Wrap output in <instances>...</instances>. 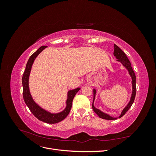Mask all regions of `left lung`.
Returning a JSON list of instances; mask_svg holds the SVG:
<instances>
[{"instance_id":"obj_1","label":"left lung","mask_w":156,"mask_h":156,"mask_svg":"<svg viewBox=\"0 0 156 156\" xmlns=\"http://www.w3.org/2000/svg\"><path fill=\"white\" fill-rule=\"evenodd\" d=\"M114 54L115 57L118 59V60L120 61V62H122V64H123L124 66L128 69L129 73L130 74V75L132 77V84H133V93H132L131 95V100L129 103V104L127 105V107L124 108L122 111L121 115L119 116V118H121L122 116H124L126 112L129 109V108L131 107V105H133V103L134 102L135 98V95H136V76L134 71L131 67V62L129 60L128 58L127 57L126 55L125 54L124 52L122 51L119 46H117L116 44H114ZM95 96H96V90H94V100H93V103H92V109L93 111L95 112L96 114L98 115V116L101 118V119H105V120H116L117 119L116 118H112L111 116H110L109 115H108L107 114H105V113L102 112L101 111H100V110L97 109L94 106V101L95 100Z\"/></svg>"}]
</instances>
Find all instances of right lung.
Instances as JSON below:
<instances>
[{"mask_svg":"<svg viewBox=\"0 0 156 156\" xmlns=\"http://www.w3.org/2000/svg\"><path fill=\"white\" fill-rule=\"evenodd\" d=\"M47 46H41L37 49L35 53H33L28 60L26 65V68L24 73L22 77V84H23V96L24 101L26 103L27 107H29L30 111L39 120H41L45 123L48 124H56L60 122V121L63 120L66 117L69 113L71 108L72 106V101L74 98L75 94L80 90V88H77L73 90H69L68 92V100L66 101L67 106L66 109L58 114H51V113L45 111V110L42 109L36 103L33 101L31 95L30 94L29 88V77L30 72V69L32 65L34 62L36 56L39 55L41 51H43Z\"/></svg>","mask_w":156,"mask_h":156,"instance_id":"1","label":"right lung"}]
</instances>
